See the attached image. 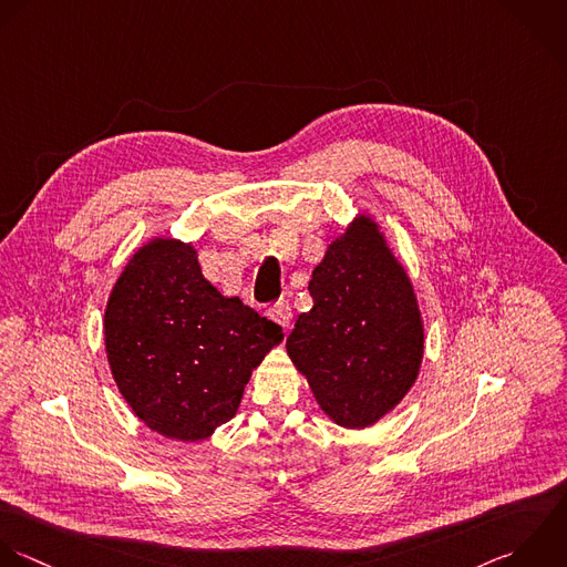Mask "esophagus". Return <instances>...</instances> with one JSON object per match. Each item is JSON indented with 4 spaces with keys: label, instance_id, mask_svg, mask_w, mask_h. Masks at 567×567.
Masks as SVG:
<instances>
[{
    "label": "esophagus",
    "instance_id": "34e87169",
    "mask_svg": "<svg viewBox=\"0 0 567 567\" xmlns=\"http://www.w3.org/2000/svg\"><path fill=\"white\" fill-rule=\"evenodd\" d=\"M274 322H278L282 329H289L291 327V318H293V313H291V307L287 305V302H278V305H274V307H269V313H267Z\"/></svg>",
    "mask_w": 567,
    "mask_h": 567
}]
</instances>
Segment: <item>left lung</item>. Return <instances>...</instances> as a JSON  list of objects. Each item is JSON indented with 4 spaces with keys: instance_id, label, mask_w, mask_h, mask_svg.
I'll list each match as a JSON object with an SVG mask.
<instances>
[{
    "instance_id": "1",
    "label": "left lung",
    "mask_w": 567,
    "mask_h": 567,
    "mask_svg": "<svg viewBox=\"0 0 567 567\" xmlns=\"http://www.w3.org/2000/svg\"><path fill=\"white\" fill-rule=\"evenodd\" d=\"M313 307L300 313L287 353L336 424L367 429L417 380L424 324L413 282L380 225L360 214L313 269Z\"/></svg>"
}]
</instances>
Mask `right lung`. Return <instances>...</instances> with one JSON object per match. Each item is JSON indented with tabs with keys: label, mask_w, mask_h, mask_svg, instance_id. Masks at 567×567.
Listing matches in <instances>:
<instances>
[{
	"label": "right lung",
	"mask_w": 567,
	"mask_h": 567,
	"mask_svg": "<svg viewBox=\"0 0 567 567\" xmlns=\"http://www.w3.org/2000/svg\"><path fill=\"white\" fill-rule=\"evenodd\" d=\"M112 378L154 433L207 440L229 422L282 329L205 280L192 243L152 238L134 251L103 318Z\"/></svg>",
	"instance_id": "right-lung-1"
}]
</instances>
